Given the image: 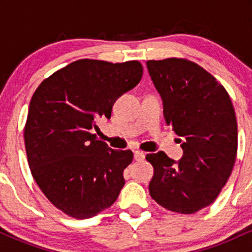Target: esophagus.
Returning a JSON list of instances; mask_svg holds the SVG:
<instances>
[{"instance_id":"esophagus-1","label":"esophagus","mask_w":252,"mask_h":252,"mask_svg":"<svg viewBox=\"0 0 252 252\" xmlns=\"http://www.w3.org/2000/svg\"><path fill=\"white\" fill-rule=\"evenodd\" d=\"M144 158H146V154L143 152H140V150H136L134 153V160L135 161H143Z\"/></svg>"}]
</instances>
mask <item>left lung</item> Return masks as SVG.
Here are the masks:
<instances>
[{"mask_svg": "<svg viewBox=\"0 0 252 252\" xmlns=\"http://www.w3.org/2000/svg\"><path fill=\"white\" fill-rule=\"evenodd\" d=\"M160 94L166 123L181 136L179 161L158 152L147 155L154 167L149 193L173 212L192 215L216 200L236 161L238 134L230 96L212 74L178 58L147 62Z\"/></svg>", "mask_w": 252, "mask_h": 252, "instance_id": "1", "label": "left lung"}]
</instances>
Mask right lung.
Instances as JSON below:
<instances>
[{
    "instance_id": "add662e5",
    "label": "right lung",
    "mask_w": 252,
    "mask_h": 252,
    "mask_svg": "<svg viewBox=\"0 0 252 252\" xmlns=\"http://www.w3.org/2000/svg\"><path fill=\"white\" fill-rule=\"evenodd\" d=\"M138 62L112 63L82 59L54 72L35 90L25 126L28 164L46 198L77 219L111 206L126 184L131 150H114L94 130L100 117L134 89Z\"/></svg>"
}]
</instances>
